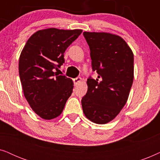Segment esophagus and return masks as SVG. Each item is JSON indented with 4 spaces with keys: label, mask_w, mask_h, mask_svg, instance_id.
I'll return each mask as SVG.
<instances>
[{
    "label": "esophagus",
    "mask_w": 160,
    "mask_h": 160,
    "mask_svg": "<svg viewBox=\"0 0 160 160\" xmlns=\"http://www.w3.org/2000/svg\"><path fill=\"white\" fill-rule=\"evenodd\" d=\"M81 82H82V78H81V77H77V78H74V79H73V82H74V84H75V85L78 84L79 83H81Z\"/></svg>",
    "instance_id": "34e87169"
}]
</instances>
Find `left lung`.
I'll return each mask as SVG.
<instances>
[{"instance_id": "1", "label": "left lung", "mask_w": 160, "mask_h": 160, "mask_svg": "<svg viewBox=\"0 0 160 160\" xmlns=\"http://www.w3.org/2000/svg\"><path fill=\"white\" fill-rule=\"evenodd\" d=\"M90 49L92 71L98 78L87 79L82 100L84 115L103 124L119 114L128 101L134 78V58L126 41L109 32H84Z\"/></svg>"}]
</instances>
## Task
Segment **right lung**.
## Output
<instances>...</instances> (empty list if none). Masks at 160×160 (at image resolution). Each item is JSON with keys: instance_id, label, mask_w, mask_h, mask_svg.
Here are the masks:
<instances>
[{"instance_id": "right-lung-1", "label": "right lung", "mask_w": 160, "mask_h": 160, "mask_svg": "<svg viewBox=\"0 0 160 160\" xmlns=\"http://www.w3.org/2000/svg\"><path fill=\"white\" fill-rule=\"evenodd\" d=\"M82 30H40L28 39L19 61L24 95L36 114L43 119L58 117L71 95L73 82L57 73L65 62L64 52Z\"/></svg>"}]
</instances>
